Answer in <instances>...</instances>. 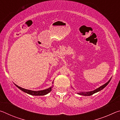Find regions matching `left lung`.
I'll return each instance as SVG.
<instances>
[{
	"label": "left lung",
	"instance_id": "8db88e82",
	"mask_svg": "<svg viewBox=\"0 0 120 120\" xmlns=\"http://www.w3.org/2000/svg\"><path fill=\"white\" fill-rule=\"evenodd\" d=\"M111 79V78L109 79L108 82H107L106 83H105V84H104L102 86H100L99 87H98V88H97L96 89H95V90H93V91H90V92H80L78 93L79 95H84V96H90V95H92L93 94H95V93H96L98 92H99V91H101V90H102L103 88H104L105 87H106L107 85L109 84V83L110 82V80Z\"/></svg>",
	"mask_w": 120,
	"mask_h": 120
}]
</instances>
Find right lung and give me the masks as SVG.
<instances>
[{
	"instance_id": "1",
	"label": "right lung",
	"mask_w": 120,
	"mask_h": 120,
	"mask_svg": "<svg viewBox=\"0 0 120 120\" xmlns=\"http://www.w3.org/2000/svg\"><path fill=\"white\" fill-rule=\"evenodd\" d=\"M53 82H52V84H53ZM15 86L16 87H18V88L21 89V90L23 91V92L27 93V94H28L30 95H34V96H43V95H45L46 94H48L49 93H50L51 91L52 90V87H50V88H48V89H44V90L34 91V90H28V89H25V88H23L21 87L17 86V85H16V84H15Z\"/></svg>"
}]
</instances>
